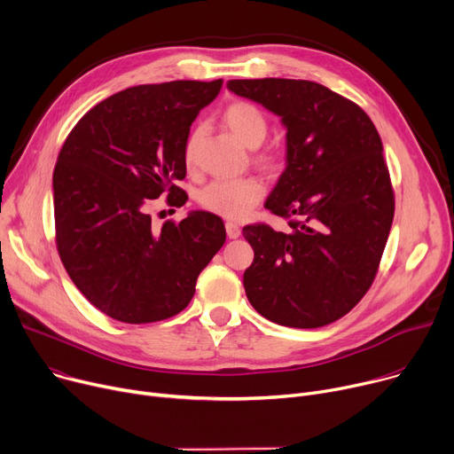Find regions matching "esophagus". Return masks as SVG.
Returning a JSON list of instances; mask_svg holds the SVG:
<instances>
[{
	"label": "esophagus",
	"mask_w": 454,
	"mask_h": 454,
	"mask_svg": "<svg viewBox=\"0 0 454 454\" xmlns=\"http://www.w3.org/2000/svg\"><path fill=\"white\" fill-rule=\"evenodd\" d=\"M226 233H228L230 239H237V237H240V226L237 223L228 221L226 223Z\"/></svg>",
	"instance_id": "esophagus-1"
}]
</instances>
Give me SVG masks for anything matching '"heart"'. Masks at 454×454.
<instances>
[{"label": "heart", "instance_id": "heart-1", "mask_svg": "<svg viewBox=\"0 0 454 454\" xmlns=\"http://www.w3.org/2000/svg\"><path fill=\"white\" fill-rule=\"evenodd\" d=\"M223 119L226 127L233 132V136L248 148H257L268 136V121L264 114L252 103L246 101H233L230 103L224 112ZM202 143V127L197 125L186 136L183 146V159L188 168H193L199 150ZM255 162L266 172H278L284 164L282 155L275 152H261L255 155ZM264 195V186L255 177H242V179H219L206 186L200 195L199 202L204 210L217 214L226 219H242L248 215L254 206Z\"/></svg>", "mask_w": 454, "mask_h": 454}]
</instances>
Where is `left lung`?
<instances>
[{
  "mask_svg": "<svg viewBox=\"0 0 454 454\" xmlns=\"http://www.w3.org/2000/svg\"><path fill=\"white\" fill-rule=\"evenodd\" d=\"M286 127V170L266 208L290 230L242 228L255 252L244 271L250 304L287 327H322L349 313L373 284L395 215L382 141L353 101L304 79H231Z\"/></svg>",
  "mask_w": 454,
  "mask_h": 454,
  "instance_id": "left-lung-1",
  "label": "left lung"
}]
</instances>
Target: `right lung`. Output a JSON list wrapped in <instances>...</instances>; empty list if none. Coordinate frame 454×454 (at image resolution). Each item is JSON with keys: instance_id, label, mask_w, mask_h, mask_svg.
Instances as JSON below:
<instances>
[{"instance_id": "obj_1", "label": "right lung", "mask_w": 454, "mask_h": 454, "mask_svg": "<svg viewBox=\"0 0 454 454\" xmlns=\"http://www.w3.org/2000/svg\"><path fill=\"white\" fill-rule=\"evenodd\" d=\"M223 79L170 81L121 90L90 108L68 134L54 168L56 246L77 290L105 315L148 324L183 311L199 273L223 248L221 217L192 212L160 228L148 214L167 195H188L183 146Z\"/></svg>"}]
</instances>
